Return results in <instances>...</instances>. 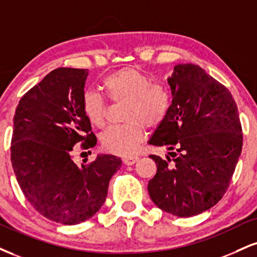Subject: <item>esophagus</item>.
<instances>
[{"mask_svg": "<svg viewBox=\"0 0 257 257\" xmlns=\"http://www.w3.org/2000/svg\"><path fill=\"white\" fill-rule=\"evenodd\" d=\"M138 160H139L138 156H131V157H125V158H123V163H124L125 165H134Z\"/></svg>", "mask_w": 257, "mask_h": 257, "instance_id": "obj_1", "label": "esophagus"}]
</instances>
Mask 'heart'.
Segmentation results:
<instances>
[{
    "instance_id": "1",
    "label": "heart",
    "mask_w": 257,
    "mask_h": 257,
    "mask_svg": "<svg viewBox=\"0 0 257 257\" xmlns=\"http://www.w3.org/2000/svg\"><path fill=\"white\" fill-rule=\"evenodd\" d=\"M105 94L113 103H124L125 124L110 126L101 137L103 147L118 156H131L144 140L145 125L157 128L169 115L171 95L159 83L134 67L116 70L101 81ZM82 112L89 124L101 128L105 124L106 104L98 93L87 91L82 97Z\"/></svg>"
}]
</instances>
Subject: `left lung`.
Returning a JSON list of instances; mask_svg holds the SVG:
<instances>
[{
  "mask_svg": "<svg viewBox=\"0 0 257 257\" xmlns=\"http://www.w3.org/2000/svg\"><path fill=\"white\" fill-rule=\"evenodd\" d=\"M168 82L171 107L148 144L170 152L168 160L150 156L157 174L147 189L164 212L188 218L226 193L242 152V125L232 94L201 67L177 64Z\"/></svg>",
  "mask_w": 257,
  "mask_h": 257,
  "instance_id": "1",
  "label": "left lung"
}]
</instances>
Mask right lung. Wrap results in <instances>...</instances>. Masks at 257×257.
I'll return each mask as SVG.
<instances>
[{
    "instance_id": "1",
    "label": "right lung",
    "mask_w": 257,
    "mask_h": 257,
    "mask_svg": "<svg viewBox=\"0 0 257 257\" xmlns=\"http://www.w3.org/2000/svg\"><path fill=\"white\" fill-rule=\"evenodd\" d=\"M88 69L57 68L18 104L11 159L24 195L43 217L64 225L92 218L103 206L109 182L122 160L100 154L87 165L73 162L81 142L94 147L97 138L82 112Z\"/></svg>"
}]
</instances>
